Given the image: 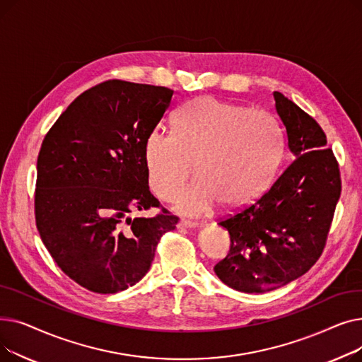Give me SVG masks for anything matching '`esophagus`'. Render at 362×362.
Returning a JSON list of instances; mask_svg holds the SVG:
<instances>
[{
    "mask_svg": "<svg viewBox=\"0 0 362 362\" xmlns=\"http://www.w3.org/2000/svg\"><path fill=\"white\" fill-rule=\"evenodd\" d=\"M197 226H198V223H197V221L185 220V218H182V220L179 221V224H177L179 229H192V227H197Z\"/></svg>",
    "mask_w": 362,
    "mask_h": 362,
    "instance_id": "1",
    "label": "esophagus"
}]
</instances>
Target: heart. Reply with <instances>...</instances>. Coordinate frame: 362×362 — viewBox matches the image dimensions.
<instances>
[{"instance_id":"1","label":"heart","mask_w":362,"mask_h":362,"mask_svg":"<svg viewBox=\"0 0 362 362\" xmlns=\"http://www.w3.org/2000/svg\"><path fill=\"white\" fill-rule=\"evenodd\" d=\"M279 123L261 111L213 97L187 103L175 117L173 132L152 129L144 144L149 187L171 199L192 173L175 208L201 216L221 202L239 208L259 198L270 186L283 156Z\"/></svg>"}]
</instances>
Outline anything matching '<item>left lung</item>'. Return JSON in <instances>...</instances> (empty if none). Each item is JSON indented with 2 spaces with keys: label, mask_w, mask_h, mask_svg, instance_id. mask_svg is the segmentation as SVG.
Masks as SVG:
<instances>
[{
  "label": "left lung",
  "mask_w": 362,
  "mask_h": 362,
  "mask_svg": "<svg viewBox=\"0 0 362 362\" xmlns=\"http://www.w3.org/2000/svg\"><path fill=\"white\" fill-rule=\"evenodd\" d=\"M273 95L293 161L261 198L218 223L230 235V251L214 272L245 293L274 291L313 267L341 191L339 164L320 124L283 93Z\"/></svg>",
  "instance_id": "1"
}]
</instances>
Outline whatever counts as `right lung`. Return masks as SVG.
Here are the masks:
<instances>
[{"label": "right lung", "instance_id": "obj_1", "mask_svg": "<svg viewBox=\"0 0 362 362\" xmlns=\"http://www.w3.org/2000/svg\"><path fill=\"white\" fill-rule=\"evenodd\" d=\"M164 86L107 81L76 98L47 133L37 156L35 218L57 265L82 288L117 293L149 270L179 218L132 210L160 206L149 192L146 135L170 107Z\"/></svg>", "mask_w": 362, "mask_h": 362}]
</instances>
